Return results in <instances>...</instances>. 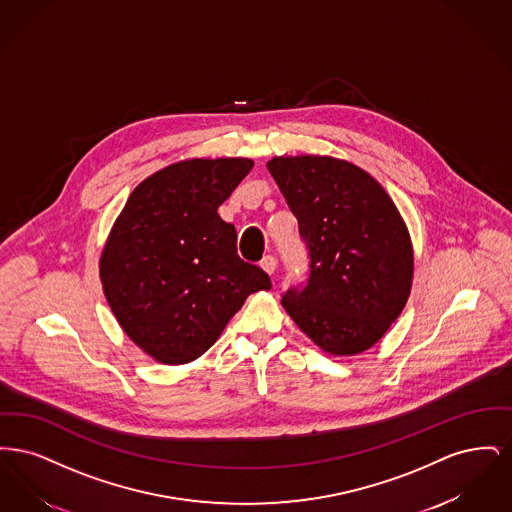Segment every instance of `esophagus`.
Returning <instances> with one entry per match:
<instances>
[{
  "label": "esophagus",
  "instance_id": "34e87169",
  "mask_svg": "<svg viewBox=\"0 0 512 512\" xmlns=\"http://www.w3.org/2000/svg\"><path fill=\"white\" fill-rule=\"evenodd\" d=\"M261 268L267 272V274H274L276 272V259L272 255H267L263 261H261Z\"/></svg>",
  "mask_w": 512,
  "mask_h": 512
}]
</instances>
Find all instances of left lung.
I'll use <instances>...</instances> for the list:
<instances>
[{"label":"left lung","instance_id":"obj_1","mask_svg":"<svg viewBox=\"0 0 512 512\" xmlns=\"http://www.w3.org/2000/svg\"><path fill=\"white\" fill-rule=\"evenodd\" d=\"M267 169L299 224L309 280L282 295L293 322L330 355H357L401 315L413 286V244L386 190L353 163L272 157Z\"/></svg>","mask_w":512,"mask_h":512}]
</instances>
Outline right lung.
<instances>
[{
	"mask_svg": "<svg viewBox=\"0 0 512 512\" xmlns=\"http://www.w3.org/2000/svg\"><path fill=\"white\" fill-rule=\"evenodd\" d=\"M251 169L244 157L169 165L136 186L111 228L99 259L103 293L126 336L163 365L201 357L247 295L270 290L217 213Z\"/></svg>",
	"mask_w": 512,
	"mask_h": 512,
	"instance_id": "1",
	"label": "right lung"
}]
</instances>
